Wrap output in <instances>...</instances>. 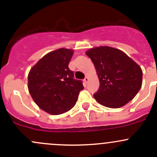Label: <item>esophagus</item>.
Masks as SVG:
<instances>
[{
	"mask_svg": "<svg viewBox=\"0 0 157 157\" xmlns=\"http://www.w3.org/2000/svg\"><path fill=\"white\" fill-rule=\"evenodd\" d=\"M88 80H89V78L87 77H86L84 78V80H83V81L85 82V83H87V82H88Z\"/></svg>",
	"mask_w": 157,
	"mask_h": 157,
	"instance_id": "34e87169",
	"label": "esophagus"
}]
</instances>
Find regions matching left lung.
<instances>
[{"label":"left lung","mask_w":157,"mask_h":157,"mask_svg":"<svg viewBox=\"0 0 157 157\" xmlns=\"http://www.w3.org/2000/svg\"><path fill=\"white\" fill-rule=\"evenodd\" d=\"M86 55L93 61L99 80L93 94L101 105L120 108L137 95L142 85V70L131 58L117 48L101 46L91 48Z\"/></svg>","instance_id":"obj_1"}]
</instances>
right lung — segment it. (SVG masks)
<instances>
[{
  "label": "right lung",
  "mask_w": 157,
  "mask_h": 157,
  "mask_svg": "<svg viewBox=\"0 0 157 157\" xmlns=\"http://www.w3.org/2000/svg\"><path fill=\"white\" fill-rule=\"evenodd\" d=\"M73 50L59 48L41 58L28 75V89L38 106L52 115H60L75 105L83 90L68 64Z\"/></svg>",
  "instance_id": "1"
}]
</instances>
